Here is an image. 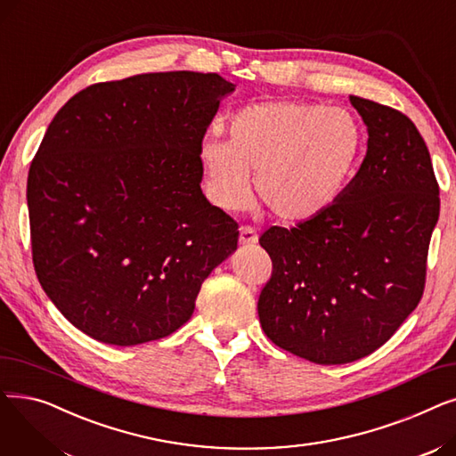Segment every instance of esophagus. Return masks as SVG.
<instances>
[{
    "label": "esophagus",
    "instance_id": "34e87169",
    "mask_svg": "<svg viewBox=\"0 0 456 456\" xmlns=\"http://www.w3.org/2000/svg\"><path fill=\"white\" fill-rule=\"evenodd\" d=\"M256 244H258L256 231L251 229V227H242L240 229V246L251 248V246H256Z\"/></svg>",
    "mask_w": 456,
    "mask_h": 456
}]
</instances>
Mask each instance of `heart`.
I'll return each mask as SVG.
<instances>
[{
	"mask_svg": "<svg viewBox=\"0 0 456 456\" xmlns=\"http://www.w3.org/2000/svg\"><path fill=\"white\" fill-rule=\"evenodd\" d=\"M366 148L353 112L303 102H260L236 110L229 140L207 136L200 146L207 190L222 208L238 210L251 196L284 222L313 220L337 203Z\"/></svg>",
	"mask_w": 456,
	"mask_h": 456,
	"instance_id": "1",
	"label": "heart"
}]
</instances>
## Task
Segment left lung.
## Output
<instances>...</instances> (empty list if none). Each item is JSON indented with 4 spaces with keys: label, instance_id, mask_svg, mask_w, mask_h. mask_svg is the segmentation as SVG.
<instances>
[{
    "label": "left lung",
    "instance_id": "obj_1",
    "mask_svg": "<svg viewBox=\"0 0 456 456\" xmlns=\"http://www.w3.org/2000/svg\"><path fill=\"white\" fill-rule=\"evenodd\" d=\"M368 151L342 198L260 246L273 273L258 297L266 337L310 362L347 364L392 338L418 306L440 188L425 142L395 109L349 95Z\"/></svg>",
    "mask_w": 456,
    "mask_h": 456
}]
</instances>
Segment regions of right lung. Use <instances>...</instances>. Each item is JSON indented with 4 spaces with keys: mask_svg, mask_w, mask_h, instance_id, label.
Here are the masks:
<instances>
[{
    "mask_svg": "<svg viewBox=\"0 0 456 456\" xmlns=\"http://www.w3.org/2000/svg\"><path fill=\"white\" fill-rule=\"evenodd\" d=\"M218 74L162 71L92 85L55 114L28 177L35 272L59 313L109 346L177 330L238 225L201 190L200 146Z\"/></svg>",
    "mask_w": 456,
    "mask_h": 456,
    "instance_id": "right-lung-1",
    "label": "right lung"
}]
</instances>
